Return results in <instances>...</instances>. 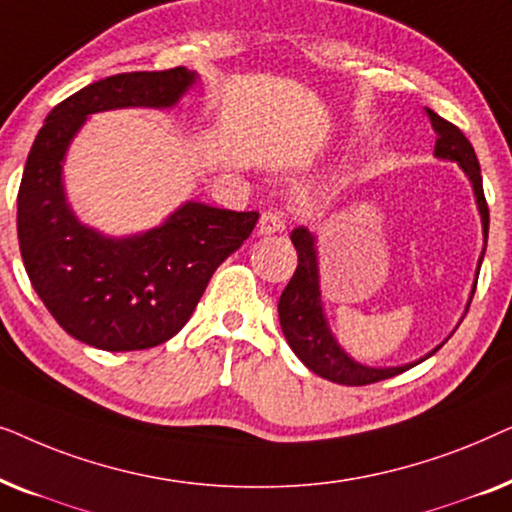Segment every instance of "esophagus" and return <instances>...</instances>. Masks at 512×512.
<instances>
[{"label":"esophagus","mask_w":512,"mask_h":512,"mask_svg":"<svg viewBox=\"0 0 512 512\" xmlns=\"http://www.w3.org/2000/svg\"><path fill=\"white\" fill-rule=\"evenodd\" d=\"M286 228V221L284 216L275 212V209H265L261 214V219H258V235H272V233H279V230Z\"/></svg>","instance_id":"obj_1"}]
</instances>
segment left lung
Here are the masks:
<instances>
[{"label":"left lung","instance_id":"left-lung-1","mask_svg":"<svg viewBox=\"0 0 512 512\" xmlns=\"http://www.w3.org/2000/svg\"><path fill=\"white\" fill-rule=\"evenodd\" d=\"M426 116H429L431 128L436 130L438 135L436 151L433 153L443 160H454V163H459L461 170L466 172V177L471 179L475 200H478V209L482 216V233H485V244H487L489 207L485 200V191H482L478 156H475L471 142H468L466 135L457 128V125H452L450 121H445V118H440L436 111L431 109H426ZM291 242L298 251V268L293 272L291 282L286 284L282 298H279L277 310H279V324H282L284 338L291 345L293 352H296L298 359L303 361L312 373L324 377V380L347 384V387H363V384L389 380V377H394L398 373H403V370L415 366V363H408V366H398V368H368V366H361V363H356L354 359H349V356L340 349L338 342H335L331 328H328V321L324 317L314 235L305 226H298L291 233ZM480 263H482V256H480ZM436 349H433V352H436ZM431 354H426L424 359H429Z\"/></svg>","mask_w":512,"mask_h":512}]
</instances>
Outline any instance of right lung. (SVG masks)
Here are the masks:
<instances>
[{"instance_id": "add662e5", "label": "right lung", "mask_w": 512, "mask_h": 512, "mask_svg": "<svg viewBox=\"0 0 512 512\" xmlns=\"http://www.w3.org/2000/svg\"><path fill=\"white\" fill-rule=\"evenodd\" d=\"M195 79V72L174 67L90 83L53 107L27 156L18 191L20 256L46 310L90 347L137 352L177 335L214 270L258 221V212L186 202L163 226L114 240L83 226L67 205L62 160L86 116L174 107Z\"/></svg>"}]
</instances>
